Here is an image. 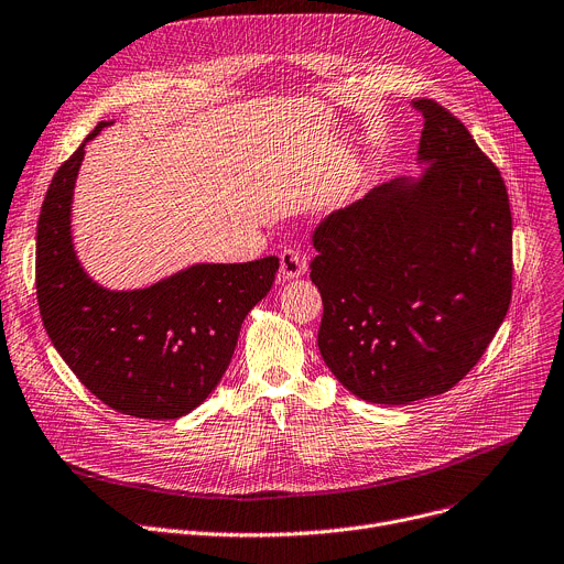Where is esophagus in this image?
I'll return each mask as SVG.
<instances>
[{"mask_svg":"<svg viewBox=\"0 0 564 564\" xmlns=\"http://www.w3.org/2000/svg\"><path fill=\"white\" fill-rule=\"evenodd\" d=\"M306 272V258L299 253L296 249H283L281 253V270H279V281H290L299 279Z\"/></svg>","mask_w":564,"mask_h":564,"instance_id":"34e87169","label":"esophagus"}]
</instances>
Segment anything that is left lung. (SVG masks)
Segmentation results:
<instances>
[{"instance_id":"1","label":"left lung","mask_w":564,"mask_h":564,"mask_svg":"<svg viewBox=\"0 0 564 564\" xmlns=\"http://www.w3.org/2000/svg\"><path fill=\"white\" fill-rule=\"evenodd\" d=\"M422 178H397L313 234L317 345L351 394L401 405L452 390L480 360L512 296L506 183L467 127L433 99Z\"/></svg>"}]
</instances>
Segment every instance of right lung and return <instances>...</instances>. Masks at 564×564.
<instances>
[{
  "label": "right lung",
  "instance_id": "obj_1",
  "mask_svg": "<svg viewBox=\"0 0 564 564\" xmlns=\"http://www.w3.org/2000/svg\"><path fill=\"white\" fill-rule=\"evenodd\" d=\"M54 174L35 236V294L52 345L106 405L140 420H176L219 383L247 313L279 272L268 256L187 268L142 290H106L72 247L69 213L86 142Z\"/></svg>",
  "mask_w": 564,
  "mask_h": 564
}]
</instances>
